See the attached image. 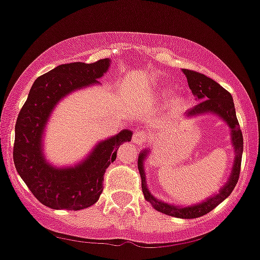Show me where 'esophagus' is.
<instances>
[{
	"label": "esophagus",
	"instance_id": "esophagus-1",
	"mask_svg": "<svg viewBox=\"0 0 260 260\" xmlns=\"http://www.w3.org/2000/svg\"><path fill=\"white\" fill-rule=\"evenodd\" d=\"M148 140V135H146L145 131L143 130H136L133 135V143L141 145V144H145V141Z\"/></svg>",
	"mask_w": 260,
	"mask_h": 260
}]
</instances>
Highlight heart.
I'll list each match as a JSON object with an SVG mask.
<instances>
[{"label": "heart", "mask_w": 260, "mask_h": 260, "mask_svg": "<svg viewBox=\"0 0 260 260\" xmlns=\"http://www.w3.org/2000/svg\"><path fill=\"white\" fill-rule=\"evenodd\" d=\"M173 104H174V105H176V106H177V107H179V106H181V105H182V104H183V100H182V99H174Z\"/></svg>", "instance_id": "heart-1"}]
</instances>
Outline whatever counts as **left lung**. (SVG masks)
Segmentation results:
<instances>
[{"label":"left lung","mask_w":260,"mask_h":260,"mask_svg":"<svg viewBox=\"0 0 260 260\" xmlns=\"http://www.w3.org/2000/svg\"><path fill=\"white\" fill-rule=\"evenodd\" d=\"M183 73L186 74L187 82H188V86L191 88L192 93L197 97V100H200V102L196 106L192 107L191 110L186 112L187 116L192 117L197 116V115L206 114V112H211V114L218 115L230 126L231 141H233L234 149H235V160H234V167L230 178H229L228 183L214 197H210L209 200L199 205H194V206L179 207L159 201L155 197L151 196L150 192L146 188L145 173H144L143 167V161L146 155V151H143L139 155L138 168L139 172H140L141 188H143L144 197H145L146 201H149L153 205V207L156 211L179 218H196L204 216V215L212 211L226 197L230 196L233 189L235 188L236 183L239 181V176H240L241 155H243V134H241L238 117H236L235 106H234L231 94L223 87H221L217 82L209 78L205 74L194 71H189V69H183Z\"/></svg>","instance_id":"1"}]
</instances>
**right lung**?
Segmentation results:
<instances>
[{"instance_id": "1", "label": "right lung", "mask_w": 260, "mask_h": 260, "mask_svg": "<svg viewBox=\"0 0 260 260\" xmlns=\"http://www.w3.org/2000/svg\"><path fill=\"white\" fill-rule=\"evenodd\" d=\"M109 66V59L58 66L35 79L20 110L15 125V167L31 193L50 209L78 211L96 204L104 191L107 167L116 159L119 146L131 140L133 133L122 130L100 143L89 156L72 168H54L43 156V130L54 106L74 89L99 83L97 78Z\"/></svg>"}]
</instances>
